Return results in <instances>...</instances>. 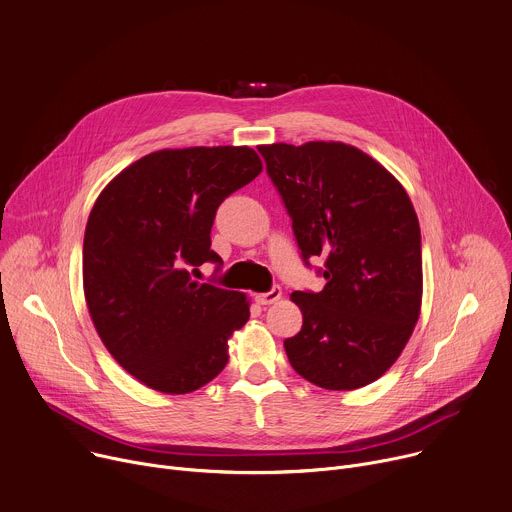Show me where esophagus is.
<instances>
[{
    "label": "esophagus",
    "instance_id": "34e87169",
    "mask_svg": "<svg viewBox=\"0 0 512 512\" xmlns=\"http://www.w3.org/2000/svg\"><path fill=\"white\" fill-rule=\"evenodd\" d=\"M280 298H282V288H280V286H273L269 292H265V294H257V296H255V302H257V304H261V306H267V304L277 302Z\"/></svg>",
    "mask_w": 512,
    "mask_h": 512
}]
</instances>
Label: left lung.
<instances>
[{"instance_id":"8db88e82","label":"left lung","mask_w":512,"mask_h":512,"mask_svg":"<svg viewBox=\"0 0 512 512\" xmlns=\"http://www.w3.org/2000/svg\"><path fill=\"white\" fill-rule=\"evenodd\" d=\"M320 292H294L302 329L284 341L298 374L324 390L376 382L400 357L423 300L421 226L400 181L345 143L261 145Z\"/></svg>"}]
</instances>
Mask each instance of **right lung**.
Listing matches in <instances>:
<instances>
[{"instance_id": "right-lung-1", "label": "right lung", "mask_w": 512, "mask_h": 512, "mask_svg": "<svg viewBox=\"0 0 512 512\" xmlns=\"http://www.w3.org/2000/svg\"><path fill=\"white\" fill-rule=\"evenodd\" d=\"M263 165L249 147L155 151L118 173L91 208L83 290L94 327L138 382L188 394L228 361V337L249 320L245 294L198 284L218 206Z\"/></svg>"}]
</instances>
